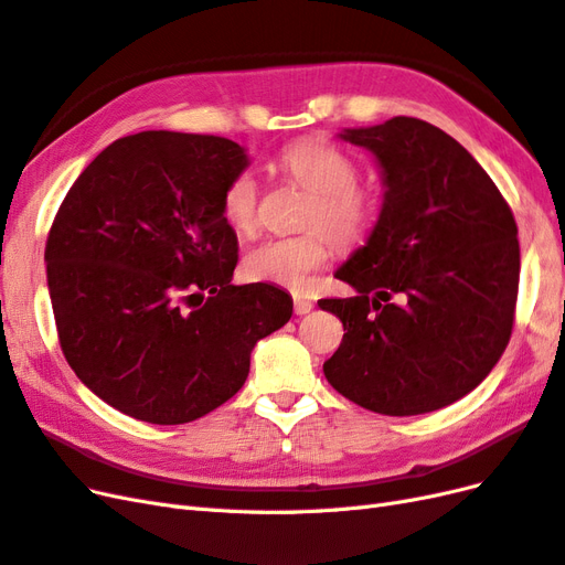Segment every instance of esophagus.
Listing matches in <instances>:
<instances>
[{"instance_id": "esophagus-1", "label": "esophagus", "mask_w": 565, "mask_h": 565, "mask_svg": "<svg viewBox=\"0 0 565 565\" xmlns=\"http://www.w3.org/2000/svg\"><path fill=\"white\" fill-rule=\"evenodd\" d=\"M311 311H313V303L309 299H301V297L295 299V313L297 316H306V313H311Z\"/></svg>"}]
</instances>
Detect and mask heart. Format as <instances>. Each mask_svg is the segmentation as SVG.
Returning a JSON list of instances; mask_svg holds the SVG:
<instances>
[{
	"instance_id": "heart-1",
	"label": "heart",
	"mask_w": 565,
	"mask_h": 565,
	"mask_svg": "<svg viewBox=\"0 0 565 565\" xmlns=\"http://www.w3.org/2000/svg\"><path fill=\"white\" fill-rule=\"evenodd\" d=\"M280 174L311 193L303 212V226L313 228L295 237H270L252 247L243 270L254 282H270L292 292H306L311 273L330 259V241L351 247L370 233L380 212V198L355 181V162L337 146L306 139L287 146L278 156ZM221 214L237 235H249L259 221V183L252 172L235 174L224 195Z\"/></svg>"
}]
</instances>
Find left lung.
Returning a JSON list of instances; mask_svg holds the SVG:
<instances>
[{
	"instance_id": "1",
	"label": "left lung",
	"mask_w": 565,
	"mask_h": 565,
	"mask_svg": "<svg viewBox=\"0 0 565 565\" xmlns=\"http://www.w3.org/2000/svg\"><path fill=\"white\" fill-rule=\"evenodd\" d=\"M382 172L377 224L334 278L349 299H320L344 324L322 372L365 409L434 413L481 384L504 353L519 295V228L471 152L417 117L341 129Z\"/></svg>"
}]
</instances>
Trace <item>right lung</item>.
I'll return each instance as SVG.
<instances>
[{
    "mask_svg": "<svg viewBox=\"0 0 565 565\" xmlns=\"http://www.w3.org/2000/svg\"><path fill=\"white\" fill-rule=\"evenodd\" d=\"M243 146L141 131L100 150L46 241V285L67 365L134 419L185 424L243 388L256 341L292 318L268 282L233 285L237 235L221 214Z\"/></svg>",
    "mask_w": 565,
    "mask_h": 565,
    "instance_id": "add662e5",
    "label": "right lung"
}]
</instances>
